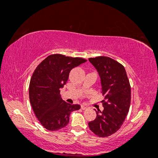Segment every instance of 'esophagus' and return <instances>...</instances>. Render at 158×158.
Masks as SVG:
<instances>
[{"label":"esophagus","instance_id":"obj_1","mask_svg":"<svg viewBox=\"0 0 158 158\" xmlns=\"http://www.w3.org/2000/svg\"><path fill=\"white\" fill-rule=\"evenodd\" d=\"M88 106H85V105H81V109H83V110H85V109H88Z\"/></svg>","mask_w":158,"mask_h":158}]
</instances>
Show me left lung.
Masks as SVG:
<instances>
[{
	"instance_id": "1",
	"label": "left lung",
	"mask_w": 158,
	"mask_h": 158,
	"mask_svg": "<svg viewBox=\"0 0 158 158\" xmlns=\"http://www.w3.org/2000/svg\"><path fill=\"white\" fill-rule=\"evenodd\" d=\"M101 79L103 111L96 110V117L89 123L90 130L99 137H107L119 130L131 104V86L126 69L117 61L108 56L89 58Z\"/></svg>"
}]
</instances>
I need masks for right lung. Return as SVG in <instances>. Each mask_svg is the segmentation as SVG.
Masks as SVG:
<instances>
[{"mask_svg":"<svg viewBox=\"0 0 158 158\" xmlns=\"http://www.w3.org/2000/svg\"><path fill=\"white\" fill-rule=\"evenodd\" d=\"M86 60L62 55H52L37 66L30 79L29 97L35 116L49 131H58L69 123V115L80 109L61 98L60 89L67 83L69 72Z\"/></svg>","mask_w":158,"mask_h":158,"instance_id":"obj_1","label":"right lung"}]
</instances>
